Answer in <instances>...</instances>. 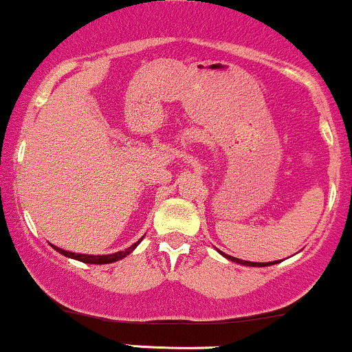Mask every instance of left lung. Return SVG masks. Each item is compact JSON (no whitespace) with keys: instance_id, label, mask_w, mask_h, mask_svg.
Returning a JSON list of instances; mask_svg holds the SVG:
<instances>
[{"instance_id":"obj_1","label":"left lung","mask_w":352,"mask_h":352,"mask_svg":"<svg viewBox=\"0 0 352 352\" xmlns=\"http://www.w3.org/2000/svg\"><path fill=\"white\" fill-rule=\"evenodd\" d=\"M219 254H223L224 258L229 259V261L232 263H238V264H243V266H251V267H264V266H272V264L279 263V261H272V263H252V261H243V259H238V258H232V256L229 254H224L223 251H218Z\"/></svg>"}]
</instances>
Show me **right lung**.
<instances>
[{
	"mask_svg": "<svg viewBox=\"0 0 352 352\" xmlns=\"http://www.w3.org/2000/svg\"><path fill=\"white\" fill-rule=\"evenodd\" d=\"M141 241H143V238L138 241V243H134L133 246L126 248L124 251H118V252H113V254H101V256L80 254V252H71V251L61 250V248L54 246V244H51V248H53V250H56L59 254L66 256V258L76 259V261H81V263H86V264H109V263H114V261H120V259H123L128 254H131V252L136 250V246L141 243Z\"/></svg>",
	"mask_w": 352,
	"mask_h": 352,
	"instance_id": "obj_1",
	"label": "right lung"
}]
</instances>
